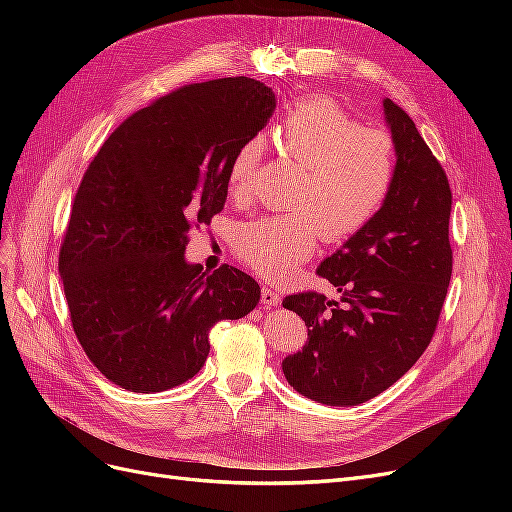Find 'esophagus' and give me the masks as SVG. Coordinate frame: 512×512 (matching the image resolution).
<instances>
[{"instance_id":"1","label":"esophagus","mask_w":512,"mask_h":512,"mask_svg":"<svg viewBox=\"0 0 512 512\" xmlns=\"http://www.w3.org/2000/svg\"><path fill=\"white\" fill-rule=\"evenodd\" d=\"M260 303L265 305V307H273V305L280 303V294H277L269 286H262V290H260Z\"/></svg>"}]
</instances>
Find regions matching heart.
<instances>
[{"label": "heart", "instance_id": "heart-1", "mask_svg": "<svg viewBox=\"0 0 512 512\" xmlns=\"http://www.w3.org/2000/svg\"><path fill=\"white\" fill-rule=\"evenodd\" d=\"M284 156L301 166L288 213L262 215L235 232V252L265 280H284L314 254L318 237L342 241L380 211L395 177L389 134L356 126L331 98L294 102L275 123ZM262 158V138L237 151L228 170L232 196H245Z\"/></svg>", "mask_w": 512, "mask_h": 512}]
</instances>
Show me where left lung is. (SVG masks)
Returning <instances> with one entry per match:
<instances>
[{
    "instance_id": "1",
    "label": "left lung",
    "mask_w": 512,
    "mask_h": 512,
    "mask_svg": "<svg viewBox=\"0 0 512 512\" xmlns=\"http://www.w3.org/2000/svg\"><path fill=\"white\" fill-rule=\"evenodd\" d=\"M382 111L395 145L391 190L374 218L318 267L342 299L318 292L284 299L307 327L303 350L282 361L284 376L327 406H359L421 359L453 273L444 168L404 108L386 98Z\"/></svg>"
}]
</instances>
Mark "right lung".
<instances>
[{
	"instance_id": "add662e5",
	"label": "right lung",
	"mask_w": 512,
	"mask_h": 512,
	"mask_svg": "<svg viewBox=\"0 0 512 512\" xmlns=\"http://www.w3.org/2000/svg\"><path fill=\"white\" fill-rule=\"evenodd\" d=\"M275 102L247 76L181 87L123 121L91 160L59 273L85 354L121 389L160 393L194 378L213 324L258 305L250 275L207 273L185 245L224 209L230 164Z\"/></svg>"
}]
</instances>
